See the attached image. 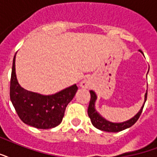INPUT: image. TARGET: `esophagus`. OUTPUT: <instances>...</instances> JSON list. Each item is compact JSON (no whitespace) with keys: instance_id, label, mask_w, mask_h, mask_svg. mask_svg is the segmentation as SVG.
<instances>
[{"instance_id":"34e87169","label":"esophagus","mask_w":157,"mask_h":157,"mask_svg":"<svg viewBox=\"0 0 157 157\" xmlns=\"http://www.w3.org/2000/svg\"><path fill=\"white\" fill-rule=\"evenodd\" d=\"M80 86L82 87V88H88L90 86V82L88 80H83L80 83Z\"/></svg>"}]
</instances>
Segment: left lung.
I'll return each instance as SVG.
<instances>
[{
  "mask_svg": "<svg viewBox=\"0 0 157 157\" xmlns=\"http://www.w3.org/2000/svg\"><path fill=\"white\" fill-rule=\"evenodd\" d=\"M139 52L142 53L141 50H139ZM90 100L89 107H88V115L90 118L92 124L94 125V127L100 129V130L105 132H111L123 131L124 129L128 128L132 126L137 121V119L139 118L142 112V109H143V107H144V105H145L146 100H147V93L145 94L144 104L136 115L133 116L132 118L127 120V121L122 122V123H113V122L109 121L107 119H105V118H103L102 116L98 113L96 109H95V102L97 100V95L94 90H90Z\"/></svg>",
  "mask_w": 157,
  "mask_h": 157,
  "instance_id": "1",
  "label": "left lung"
}]
</instances>
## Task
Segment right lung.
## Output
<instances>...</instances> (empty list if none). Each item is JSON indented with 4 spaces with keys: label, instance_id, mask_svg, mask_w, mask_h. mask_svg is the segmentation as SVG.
I'll list each match as a JSON object with an SVG mask.
<instances>
[{
    "label": "right lung",
    "instance_id": "obj_1",
    "mask_svg": "<svg viewBox=\"0 0 157 157\" xmlns=\"http://www.w3.org/2000/svg\"><path fill=\"white\" fill-rule=\"evenodd\" d=\"M15 53L13 59L10 97L20 118L25 124L39 129L52 128L63 121L66 107L77 91L72 85L55 94H39L20 86L15 73Z\"/></svg>",
    "mask_w": 157,
    "mask_h": 157
}]
</instances>
